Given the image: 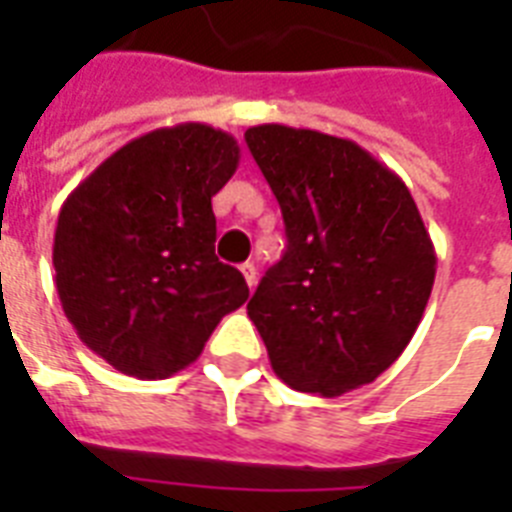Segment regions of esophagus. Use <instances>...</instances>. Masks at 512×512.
<instances>
[{
    "mask_svg": "<svg viewBox=\"0 0 512 512\" xmlns=\"http://www.w3.org/2000/svg\"><path fill=\"white\" fill-rule=\"evenodd\" d=\"M241 273H244V279H247L249 289L255 287V281H257V268H255V263H241Z\"/></svg>",
    "mask_w": 512,
    "mask_h": 512,
    "instance_id": "34e87169",
    "label": "esophagus"
}]
</instances>
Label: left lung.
Segmentation results:
<instances>
[{"instance_id":"left-lung-1","label":"left lung","mask_w":512,"mask_h":512,"mask_svg":"<svg viewBox=\"0 0 512 512\" xmlns=\"http://www.w3.org/2000/svg\"><path fill=\"white\" fill-rule=\"evenodd\" d=\"M244 138L289 241L247 305L273 372L324 398L377 380L420 327L436 281L412 193L348 138L284 124Z\"/></svg>"}]
</instances>
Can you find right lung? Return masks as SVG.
Listing matches in <instances>:
<instances>
[{
    "instance_id": "add662e5",
    "label": "right lung",
    "mask_w": 512,
    "mask_h": 512,
    "mask_svg": "<svg viewBox=\"0 0 512 512\" xmlns=\"http://www.w3.org/2000/svg\"><path fill=\"white\" fill-rule=\"evenodd\" d=\"M233 135L185 122L146 132L68 193L52 265L79 340L122 374L193 364L249 287L215 257L212 196L239 167Z\"/></svg>"
}]
</instances>
